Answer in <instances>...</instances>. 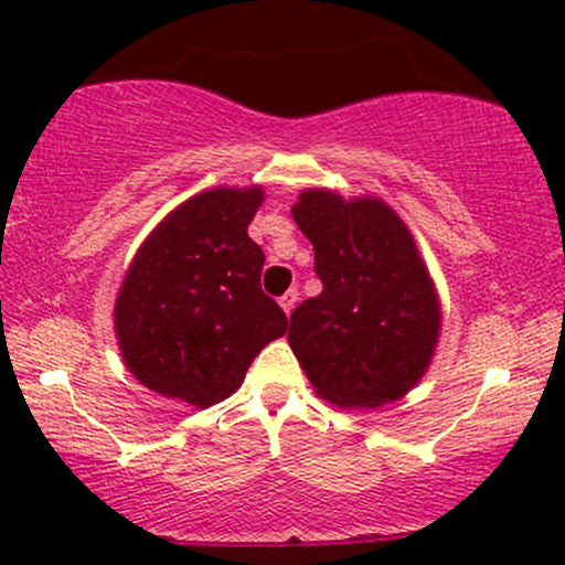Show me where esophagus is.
<instances>
[{"instance_id": "obj_1", "label": "esophagus", "mask_w": 565, "mask_h": 565, "mask_svg": "<svg viewBox=\"0 0 565 565\" xmlns=\"http://www.w3.org/2000/svg\"><path fill=\"white\" fill-rule=\"evenodd\" d=\"M278 305H281L284 308V313H291V310H295V305H297V289H289V291H284L281 297H278Z\"/></svg>"}]
</instances>
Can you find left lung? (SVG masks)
Instances as JSON below:
<instances>
[{
    "label": "left lung",
    "mask_w": 565,
    "mask_h": 565,
    "mask_svg": "<svg viewBox=\"0 0 565 565\" xmlns=\"http://www.w3.org/2000/svg\"><path fill=\"white\" fill-rule=\"evenodd\" d=\"M323 289L297 305L289 345L329 404L374 408L423 380L440 302L417 244L382 199L310 188L291 206Z\"/></svg>",
    "instance_id": "1"
}]
</instances>
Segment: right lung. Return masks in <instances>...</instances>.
<instances>
[{
  "label": "right lung",
  "instance_id": "obj_1",
  "mask_svg": "<svg viewBox=\"0 0 565 565\" xmlns=\"http://www.w3.org/2000/svg\"><path fill=\"white\" fill-rule=\"evenodd\" d=\"M263 188H212L172 210L129 263L114 308L135 380L206 408L244 382L255 355L287 332L260 287L263 249L249 238Z\"/></svg>",
  "mask_w": 565,
  "mask_h": 565
}]
</instances>
